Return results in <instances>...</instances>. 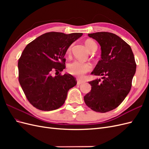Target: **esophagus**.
I'll return each mask as SVG.
<instances>
[{
    "label": "esophagus",
    "instance_id": "34e87169",
    "mask_svg": "<svg viewBox=\"0 0 149 149\" xmlns=\"http://www.w3.org/2000/svg\"><path fill=\"white\" fill-rule=\"evenodd\" d=\"M83 83H84V81L83 80H81V79H77V84H78V85H79V84H83Z\"/></svg>",
    "mask_w": 149,
    "mask_h": 149
}]
</instances>
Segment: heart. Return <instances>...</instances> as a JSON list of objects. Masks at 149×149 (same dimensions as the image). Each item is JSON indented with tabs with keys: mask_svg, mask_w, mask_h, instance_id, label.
I'll list each match as a JSON object with an SVG mask.
<instances>
[{
	"mask_svg": "<svg viewBox=\"0 0 149 149\" xmlns=\"http://www.w3.org/2000/svg\"><path fill=\"white\" fill-rule=\"evenodd\" d=\"M85 45L88 51L91 52L93 49L97 48L96 42L93 40L88 39L85 41ZM71 51V46H70L67 49L66 53L70 54ZM92 69V65L89 63L82 62L78 60H74L70 63L67 66V71L72 75L81 77L84 74L91 71Z\"/></svg>",
	"mask_w": 149,
	"mask_h": 149,
	"instance_id": "b5f03b06",
	"label": "heart"
}]
</instances>
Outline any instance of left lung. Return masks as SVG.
<instances>
[{
	"label": "left lung",
	"mask_w": 149,
	"mask_h": 149,
	"mask_svg": "<svg viewBox=\"0 0 149 149\" xmlns=\"http://www.w3.org/2000/svg\"><path fill=\"white\" fill-rule=\"evenodd\" d=\"M88 36L99 43L101 59L91 74L102 76L89 83L91 90L84 97L89 108L99 112H106L118 107L129 94L136 71L132 49L116 34L101 31Z\"/></svg>",
	"instance_id": "1"
}]
</instances>
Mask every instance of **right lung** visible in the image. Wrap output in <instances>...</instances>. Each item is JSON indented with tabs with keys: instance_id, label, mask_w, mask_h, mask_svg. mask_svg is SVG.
<instances>
[{
	"instance_id": "1",
	"label": "right lung",
	"mask_w": 149,
	"mask_h": 149,
	"mask_svg": "<svg viewBox=\"0 0 149 149\" xmlns=\"http://www.w3.org/2000/svg\"><path fill=\"white\" fill-rule=\"evenodd\" d=\"M82 33L48 32L26 46L18 61L19 81L26 97L38 109L49 111L63 104L68 91L77 81L70 74L53 76L65 68L67 49Z\"/></svg>"
}]
</instances>
